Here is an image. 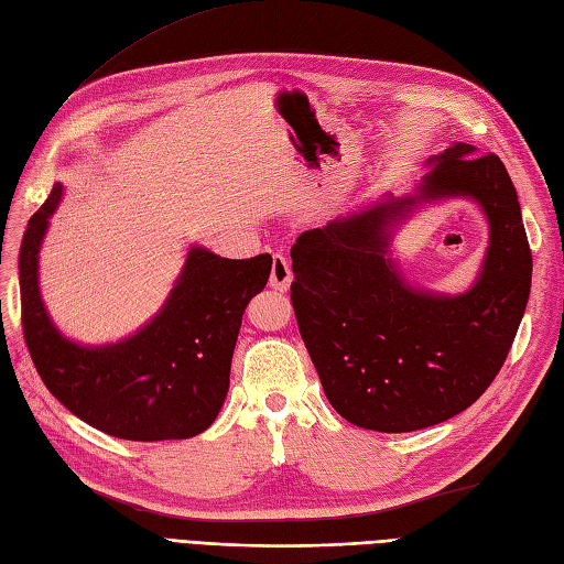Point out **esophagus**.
<instances>
[{"label": "esophagus", "instance_id": "1", "mask_svg": "<svg viewBox=\"0 0 564 564\" xmlns=\"http://www.w3.org/2000/svg\"><path fill=\"white\" fill-rule=\"evenodd\" d=\"M293 281V271H291V262H288V257L276 252L271 259V276H269V285L273 291H281L285 293L288 288H291Z\"/></svg>", "mask_w": 564, "mask_h": 564}]
</instances>
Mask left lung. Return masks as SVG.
Wrapping results in <instances>:
<instances>
[{"instance_id": "1", "label": "left lung", "mask_w": 564, "mask_h": 564, "mask_svg": "<svg viewBox=\"0 0 564 564\" xmlns=\"http://www.w3.org/2000/svg\"><path fill=\"white\" fill-rule=\"evenodd\" d=\"M405 197L383 195L302 234L291 300L300 336L334 410L359 429L405 433L465 412L496 379L531 291L517 191L496 154L453 142ZM471 198L489 221L480 276L457 296L412 286L390 254L416 206Z\"/></svg>"}]
</instances>
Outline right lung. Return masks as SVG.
<instances>
[{
	"instance_id": "right-lung-1",
	"label": "right lung",
	"mask_w": 564,
	"mask_h": 564,
	"mask_svg": "<svg viewBox=\"0 0 564 564\" xmlns=\"http://www.w3.org/2000/svg\"><path fill=\"white\" fill-rule=\"evenodd\" d=\"M64 185L28 221L19 254L28 352L50 393L78 420L123 441L193 438L224 408L230 359L248 302L264 291L271 254L226 259L193 245L166 302L133 336L80 345L50 319L40 248Z\"/></svg>"
}]
</instances>
